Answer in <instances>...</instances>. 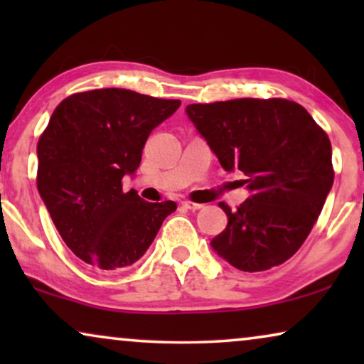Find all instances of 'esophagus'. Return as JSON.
Instances as JSON below:
<instances>
[{"label": "esophagus", "instance_id": "esophagus-1", "mask_svg": "<svg viewBox=\"0 0 364 364\" xmlns=\"http://www.w3.org/2000/svg\"><path fill=\"white\" fill-rule=\"evenodd\" d=\"M182 205L186 207V208H188V210H198V208L203 207L202 203H196V202H191V200H186V202L182 203Z\"/></svg>", "mask_w": 364, "mask_h": 364}]
</instances>
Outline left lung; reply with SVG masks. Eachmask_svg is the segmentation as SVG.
Instances as JSON below:
<instances>
[{"instance_id":"8db88e82","label":"left lung","mask_w":364,"mask_h":364,"mask_svg":"<svg viewBox=\"0 0 364 364\" xmlns=\"http://www.w3.org/2000/svg\"><path fill=\"white\" fill-rule=\"evenodd\" d=\"M196 124L225 171L247 176L250 197L232 210L210 245L242 272H263L291 258L310 235L335 171L331 142L300 104L288 99H232L191 104Z\"/></svg>"}]
</instances>
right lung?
<instances>
[{
  "label": "right lung",
  "instance_id": "right-lung-1",
  "mask_svg": "<svg viewBox=\"0 0 364 364\" xmlns=\"http://www.w3.org/2000/svg\"><path fill=\"white\" fill-rule=\"evenodd\" d=\"M178 106L129 89L77 92L54 109L39 137V196L64 243L94 268L136 263L176 212L172 200L122 192V177L137 171L149 134Z\"/></svg>",
  "mask_w": 364,
  "mask_h": 364
}]
</instances>
